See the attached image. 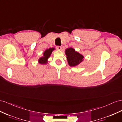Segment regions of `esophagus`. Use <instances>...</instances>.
<instances>
[{
	"label": "esophagus",
	"mask_w": 122,
	"mask_h": 122,
	"mask_svg": "<svg viewBox=\"0 0 122 122\" xmlns=\"http://www.w3.org/2000/svg\"><path fill=\"white\" fill-rule=\"evenodd\" d=\"M56 48H57V49L58 50H61L62 49V47L60 46H57Z\"/></svg>",
	"instance_id": "obj_1"
}]
</instances>
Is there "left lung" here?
<instances>
[{"instance_id": "8db88e82", "label": "left lung", "mask_w": 122, "mask_h": 122, "mask_svg": "<svg viewBox=\"0 0 122 122\" xmlns=\"http://www.w3.org/2000/svg\"><path fill=\"white\" fill-rule=\"evenodd\" d=\"M65 53L67 56L68 63L71 67L76 66L84 60L83 56L75 51V49L71 47L67 48Z\"/></svg>"}]
</instances>
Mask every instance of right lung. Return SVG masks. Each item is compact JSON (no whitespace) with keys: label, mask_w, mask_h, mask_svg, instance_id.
I'll use <instances>...</instances> for the list:
<instances>
[{"label":"right lung","mask_w":122,"mask_h":122,"mask_svg":"<svg viewBox=\"0 0 122 122\" xmlns=\"http://www.w3.org/2000/svg\"><path fill=\"white\" fill-rule=\"evenodd\" d=\"M55 50L54 48H50L44 51L43 56L39 58L38 62L40 64H46L47 63V59L49 58L52 53V51Z\"/></svg>","instance_id":"1"}]
</instances>
